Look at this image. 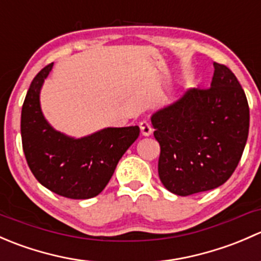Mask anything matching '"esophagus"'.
Wrapping results in <instances>:
<instances>
[{"instance_id": "1", "label": "esophagus", "mask_w": 261, "mask_h": 261, "mask_svg": "<svg viewBox=\"0 0 261 261\" xmlns=\"http://www.w3.org/2000/svg\"><path fill=\"white\" fill-rule=\"evenodd\" d=\"M139 126H140V130H141V134H143V136H150L152 134L151 126H150V123L147 122L146 120L141 121V122L139 123Z\"/></svg>"}]
</instances>
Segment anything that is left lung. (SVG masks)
Here are the masks:
<instances>
[{"label":"left lung","mask_w":261,"mask_h":261,"mask_svg":"<svg viewBox=\"0 0 261 261\" xmlns=\"http://www.w3.org/2000/svg\"><path fill=\"white\" fill-rule=\"evenodd\" d=\"M213 67L210 88L189 89L151 116L159 178L177 196L222 186L246 145L250 112L243 87L226 65Z\"/></svg>","instance_id":"obj_1"}]
</instances>
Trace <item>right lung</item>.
I'll return each instance as SVG.
<instances>
[{"instance_id":"obj_1","label":"right lung","mask_w":261,"mask_h":261,"mask_svg":"<svg viewBox=\"0 0 261 261\" xmlns=\"http://www.w3.org/2000/svg\"><path fill=\"white\" fill-rule=\"evenodd\" d=\"M53 64L36 74L26 93L21 111L22 149L34 177L45 188L67 198L88 199L103 191L140 128L106 127L80 139L55 130L40 106L41 87Z\"/></svg>"}]
</instances>
